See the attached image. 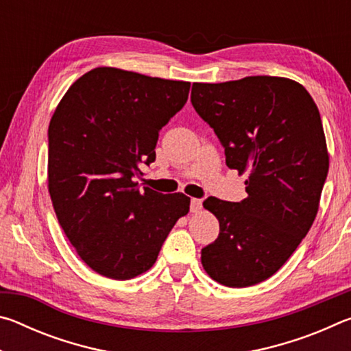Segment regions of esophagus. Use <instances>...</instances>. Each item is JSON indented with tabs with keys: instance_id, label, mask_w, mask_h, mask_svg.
<instances>
[{
	"instance_id": "1",
	"label": "esophagus",
	"mask_w": 351,
	"mask_h": 351,
	"mask_svg": "<svg viewBox=\"0 0 351 351\" xmlns=\"http://www.w3.org/2000/svg\"><path fill=\"white\" fill-rule=\"evenodd\" d=\"M201 209H203V201L198 198H192V201H190V212L198 213Z\"/></svg>"
}]
</instances>
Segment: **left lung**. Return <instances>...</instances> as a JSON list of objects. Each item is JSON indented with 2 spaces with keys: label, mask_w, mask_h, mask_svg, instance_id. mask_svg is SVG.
<instances>
[{
  "label": "left lung",
  "mask_w": 351,
  "mask_h": 351,
  "mask_svg": "<svg viewBox=\"0 0 351 351\" xmlns=\"http://www.w3.org/2000/svg\"><path fill=\"white\" fill-rule=\"evenodd\" d=\"M190 100L228 167L247 173V198L203 203L219 234L201 249V263L224 287H252L282 268L317 215L328 173L319 110L300 83L271 75L193 83Z\"/></svg>",
  "instance_id": "left-lung-1"
}]
</instances>
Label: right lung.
Listing matches in <instances>:
<instances>
[{"instance_id":"obj_1","label":"right lung","mask_w":351,"mask_h":351,"mask_svg":"<svg viewBox=\"0 0 351 351\" xmlns=\"http://www.w3.org/2000/svg\"><path fill=\"white\" fill-rule=\"evenodd\" d=\"M190 82L91 69L57 105L47 187L64 235L97 274L128 280L152 268L190 198L141 189L159 130L187 102Z\"/></svg>"}]
</instances>
